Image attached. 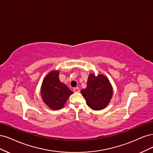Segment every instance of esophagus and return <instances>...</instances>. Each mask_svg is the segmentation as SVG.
Here are the masks:
<instances>
[{
	"label": "esophagus",
	"mask_w": 153,
	"mask_h": 153,
	"mask_svg": "<svg viewBox=\"0 0 153 153\" xmlns=\"http://www.w3.org/2000/svg\"><path fill=\"white\" fill-rule=\"evenodd\" d=\"M74 92H75V93H79V92H80V89H79V88L78 87L74 88Z\"/></svg>",
	"instance_id": "obj_1"
}]
</instances>
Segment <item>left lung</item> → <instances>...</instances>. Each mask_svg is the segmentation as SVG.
<instances>
[{
    "mask_svg": "<svg viewBox=\"0 0 153 153\" xmlns=\"http://www.w3.org/2000/svg\"><path fill=\"white\" fill-rule=\"evenodd\" d=\"M85 98L87 105L91 109L99 111L109 104L112 97L113 91L111 84L104 75L95 76L90 74L88 79L87 86L81 91Z\"/></svg>",
    "mask_w": 153,
    "mask_h": 153,
    "instance_id": "obj_1",
    "label": "left lung"
}]
</instances>
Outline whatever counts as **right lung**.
<instances>
[{
	"instance_id": "1",
	"label": "right lung",
	"mask_w": 153,
	"mask_h": 153,
	"mask_svg": "<svg viewBox=\"0 0 153 153\" xmlns=\"http://www.w3.org/2000/svg\"><path fill=\"white\" fill-rule=\"evenodd\" d=\"M59 71H51L44 77L41 93L42 100L53 110H60L73 92L59 80Z\"/></svg>"
}]
</instances>
